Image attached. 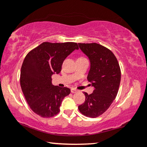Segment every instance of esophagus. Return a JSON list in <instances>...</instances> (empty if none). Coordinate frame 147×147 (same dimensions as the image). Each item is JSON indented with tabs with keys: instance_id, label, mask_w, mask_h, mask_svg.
Listing matches in <instances>:
<instances>
[{
	"instance_id": "obj_1",
	"label": "esophagus",
	"mask_w": 147,
	"mask_h": 147,
	"mask_svg": "<svg viewBox=\"0 0 147 147\" xmlns=\"http://www.w3.org/2000/svg\"><path fill=\"white\" fill-rule=\"evenodd\" d=\"M71 93H76V92L78 91V90H77V89L75 88H71Z\"/></svg>"
}]
</instances>
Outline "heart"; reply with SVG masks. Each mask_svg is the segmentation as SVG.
Returning a JSON list of instances; mask_svg holds the SVG:
<instances>
[{"label":"heart","instance_id":"b5f03b06","mask_svg":"<svg viewBox=\"0 0 147 147\" xmlns=\"http://www.w3.org/2000/svg\"><path fill=\"white\" fill-rule=\"evenodd\" d=\"M78 58H84V57H80Z\"/></svg>","mask_w":147,"mask_h":147}]
</instances>
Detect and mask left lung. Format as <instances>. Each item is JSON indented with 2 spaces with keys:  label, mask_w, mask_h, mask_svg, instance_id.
Masks as SVG:
<instances>
[{
  "label": "left lung",
  "mask_w": 147,
  "mask_h": 147,
  "mask_svg": "<svg viewBox=\"0 0 147 147\" xmlns=\"http://www.w3.org/2000/svg\"><path fill=\"white\" fill-rule=\"evenodd\" d=\"M91 62L88 80L94 87L92 94L86 92V100L78 106L88 117H99L108 109L117 94L121 72L117 59L110 50L96 43H78Z\"/></svg>",
  "instance_id": "left-lung-1"
}]
</instances>
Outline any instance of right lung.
<instances>
[{"label": "right lung", "instance_id": "1", "mask_svg": "<svg viewBox=\"0 0 147 147\" xmlns=\"http://www.w3.org/2000/svg\"><path fill=\"white\" fill-rule=\"evenodd\" d=\"M75 49L78 46L74 42H43L24 59L20 75L22 91L30 108L41 117L56 115L63 99L71 93L69 88L53 86L51 76L60 73L64 59Z\"/></svg>", "mask_w": 147, "mask_h": 147}]
</instances>
